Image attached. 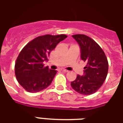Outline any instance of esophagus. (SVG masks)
I'll return each mask as SVG.
<instances>
[{
  "instance_id": "esophagus-1",
  "label": "esophagus",
  "mask_w": 123,
  "mask_h": 123,
  "mask_svg": "<svg viewBox=\"0 0 123 123\" xmlns=\"http://www.w3.org/2000/svg\"><path fill=\"white\" fill-rule=\"evenodd\" d=\"M61 70L63 71V72H68V70H67V69H65V68H62L61 69Z\"/></svg>"
}]
</instances>
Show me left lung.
I'll return each mask as SVG.
<instances>
[{
  "instance_id": "left-lung-1",
  "label": "left lung",
  "mask_w": 123,
  "mask_h": 123,
  "mask_svg": "<svg viewBox=\"0 0 123 123\" xmlns=\"http://www.w3.org/2000/svg\"><path fill=\"white\" fill-rule=\"evenodd\" d=\"M72 37L80 47L81 59L86 62L84 74L77 75L71 82L74 90L83 95L97 92L105 81L108 72V61L104 51L91 37L85 34H75Z\"/></svg>"
}]
</instances>
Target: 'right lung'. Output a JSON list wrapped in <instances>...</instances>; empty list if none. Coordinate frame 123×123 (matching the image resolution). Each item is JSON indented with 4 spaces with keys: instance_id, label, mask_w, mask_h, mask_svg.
<instances>
[{
    "instance_id": "1",
    "label": "right lung",
    "mask_w": 123,
    "mask_h": 123,
    "mask_svg": "<svg viewBox=\"0 0 123 123\" xmlns=\"http://www.w3.org/2000/svg\"><path fill=\"white\" fill-rule=\"evenodd\" d=\"M65 34H46L34 38L21 51L15 63V75L19 84L26 91L37 92L47 88L52 82L57 71L44 67L51 51Z\"/></svg>"
}]
</instances>
